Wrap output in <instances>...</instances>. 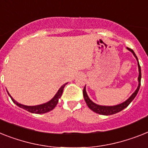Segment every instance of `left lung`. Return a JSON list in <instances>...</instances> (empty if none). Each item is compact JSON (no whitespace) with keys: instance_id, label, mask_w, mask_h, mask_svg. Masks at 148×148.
<instances>
[{"instance_id":"1","label":"left lung","mask_w":148,"mask_h":148,"mask_svg":"<svg viewBox=\"0 0 148 148\" xmlns=\"http://www.w3.org/2000/svg\"><path fill=\"white\" fill-rule=\"evenodd\" d=\"M128 49L129 51H131L133 53V55H134V57L136 58L137 60H138V58H137L136 55L134 54V51H133L132 49H129L128 48ZM138 64V70H139V76H138V88L137 90H135L134 93H133L132 96H131L129 98H128L125 102L124 103H121L119 105H117V106H99V105H97L96 103H94L93 102H92L90 99V98L88 97L87 94L86 93V89H85V86L84 88V90H83V95H84V100L86 102V105L88 106L90 109L93 111L94 112L96 113H98V114H100V115H103V116H109V115H113V114H116L119 112L122 111L125 108H126L128 106L129 104L131 103V102L132 101L133 99H134V97H136L137 93L138 92L139 89H140V79H141V71H140V64L139 63Z\"/></svg>"}]
</instances>
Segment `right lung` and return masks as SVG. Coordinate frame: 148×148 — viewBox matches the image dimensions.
I'll return each instance as SVG.
<instances>
[{
	"instance_id": "right-lung-1",
	"label": "right lung",
	"mask_w": 148,
	"mask_h": 148,
	"mask_svg": "<svg viewBox=\"0 0 148 148\" xmlns=\"http://www.w3.org/2000/svg\"><path fill=\"white\" fill-rule=\"evenodd\" d=\"M67 84H64V85H62L61 86V88L58 90V93L55 94V97L52 98V99L50 100L49 102L46 103H44V104H42V105H39V106H24L22 105V104H20V103H18L17 102L15 101L13 98L11 97V96L10 95V97L11 98L12 101L14 102L15 103L16 105L18 106L19 107L22 108V109H25L26 111L29 112H32V113H36V114H42V113H45V112H48L51 111L57 105V103H58V99H59L60 97H62V93H63V90L64 86Z\"/></svg>"
}]
</instances>
